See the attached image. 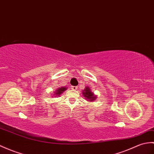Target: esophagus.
Listing matches in <instances>:
<instances>
[{
    "instance_id": "1",
    "label": "esophagus",
    "mask_w": 154,
    "mask_h": 154,
    "mask_svg": "<svg viewBox=\"0 0 154 154\" xmlns=\"http://www.w3.org/2000/svg\"><path fill=\"white\" fill-rule=\"evenodd\" d=\"M71 88L72 89V90L75 91V90H77V87H74V86H73V87H71Z\"/></svg>"
}]
</instances>
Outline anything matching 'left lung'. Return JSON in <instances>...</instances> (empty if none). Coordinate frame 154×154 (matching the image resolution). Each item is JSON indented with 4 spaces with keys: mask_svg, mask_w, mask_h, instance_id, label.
<instances>
[{
    "mask_svg": "<svg viewBox=\"0 0 154 154\" xmlns=\"http://www.w3.org/2000/svg\"><path fill=\"white\" fill-rule=\"evenodd\" d=\"M82 94H83V97L89 102H93L97 98V96L94 94V92H92L91 87H88V86L86 87L84 90L82 91Z\"/></svg>",
    "mask_w": 154,
    "mask_h": 154,
    "instance_id": "obj_1",
    "label": "left lung"
}]
</instances>
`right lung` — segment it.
<instances>
[{
  "label": "right lung",
  "instance_id": "1",
  "mask_svg": "<svg viewBox=\"0 0 154 154\" xmlns=\"http://www.w3.org/2000/svg\"><path fill=\"white\" fill-rule=\"evenodd\" d=\"M67 89V87H59L56 89L55 91H54V94H52V97H56V96H60L61 94H62L64 91H66Z\"/></svg>",
  "mask_w": 154,
  "mask_h": 154
}]
</instances>
